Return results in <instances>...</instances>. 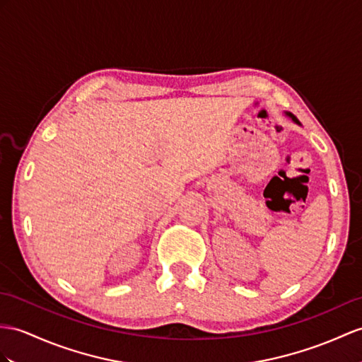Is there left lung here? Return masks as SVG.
<instances>
[{
	"label": "left lung",
	"mask_w": 362,
	"mask_h": 362,
	"mask_svg": "<svg viewBox=\"0 0 362 362\" xmlns=\"http://www.w3.org/2000/svg\"><path fill=\"white\" fill-rule=\"evenodd\" d=\"M286 115H287V117H288V118H292V119H293V121L296 122V124H301V122H299V121H298V118L295 117V115H292V113H290V112H286Z\"/></svg>",
	"instance_id": "1"
}]
</instances>
